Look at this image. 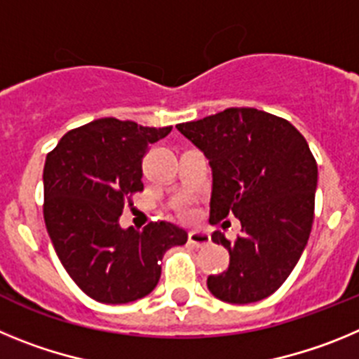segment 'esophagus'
<instances>
[{"mask_svg":"<svg viewBox=\"0 0 359 359\" xmlns=\"http://www.w3.org/2000/svg\"><path fill=\"white\" fill-rule=\"evenodd\" d=\"M189 243L196 246V248H203V246H207L210 243V236H208L207 231L194 230L189 233Z\"/></svg>","mask_w":359,"mask_h":359,"instance_id":"esophagus-1","label":"esophagus"}]
</instances>
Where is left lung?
I'll return each mask as SVG.
<instances>
[{
  "instance_id": "1",
  "label": "left lung",
  "mask_w": 359,
  "mask_h": 359,
  "mask_svg": "<svg viewBox=\"0 0 359 359\" xmlns=\"http://www.w3.org/2000/svg\"><path fill=\"white\" fill-rule=\"evenodd\" d=\"M212 167L210 223L228 215L241 233L212 241L230 253V266L207 286L228 304H252L284 284L309 239L318 182L306 138L280 116L253 107H228L196 122L177 123Z\"/></svg>"
}]
</instances>
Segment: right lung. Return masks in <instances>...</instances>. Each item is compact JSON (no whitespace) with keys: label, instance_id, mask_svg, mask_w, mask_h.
Here are the masks:
<instances>
[{"label":"right lung","instance_id":"obj_1","mask_svg":"<svg viewBox=\"0 0 359 359\" xmlns=\"http://www.w3.org/2000/svg\"><path fill=\"white\" fill-rule=\"evenodd\" d=\"M169 128L98 118L72 129L46 156L44 223L72 280L97 302L128 304L156 287L160 261L187 231L167 221L120 226L126 203L144 190L142 160Z\"/></svg>","mask_w":359,"mask_h":359}]
</instances>
